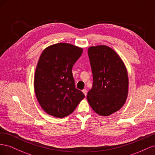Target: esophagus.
<instances>
[{
	"label": "esophagus",
	"mask_w": 155,
	"mask_h": 155,
	"mask_svg": "<svg viewBox=\"0 0 155 155\" xmlns=\"http://www.w3.org/2000/svg\"><path fill=\"white\" fill-rule=\"evenodd\" d=\"M82 92H83V94H84V95H85V96H86V95H87V90H86V89H84V90H82Z\"/></svg>",
	"instance_id": "1"
}]
</instances>
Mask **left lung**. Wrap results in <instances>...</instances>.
Segmentation results:
<instances>
[{
	"mask_svg": "<svg viewBox=\"0 0 155 155\" xmlns=\"http://www.w3.org/2000/svg\"><path fill=\"white\" fill-rule=\"evenodd\" d=\"M93 74V86L87 99L101 116L117 112L127 98L129 79L124 63L117 53L105 45L88 48Z\"/></svg>",
	"mask_w": 155,
	"mask_h": 155,
	"instance_id": "obj_1",
	"label": "left lung"
}]
</instances>
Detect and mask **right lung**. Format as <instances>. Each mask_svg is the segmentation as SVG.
<instances>
[{
    "label": "right lung",
    "instance_id": "add662e5",
    "mask_svg": "<svg viewBox=\"0 0 155 155\" xmlns=\"http://www.w3.org/2000/svg\"><path fill=\"white\" fill-rule=\"evenodd\" d=\"M82 48L60 43L46 48L39 57L34 77V90L44 111L62 118L71 114L84 94L75 87L72 68Z\"/></svg>",
    "mask_w": 155,
    "mask_h": 155
}]
</instances>
